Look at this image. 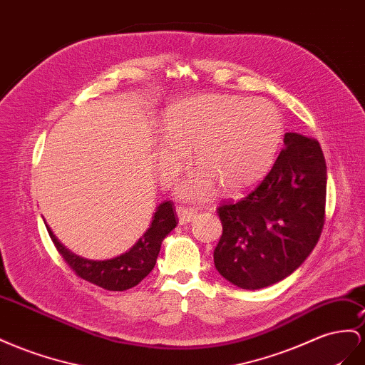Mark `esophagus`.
<instances>
[{
    "label": "esophagus",
    "mask_w": 365,
    "mask_h": 365,
    "mask_svg": "<svg viewBox=\"0 0 365 365\" xmlns=\"http://www.w3.org/2000/svg\"><path fill=\"white\" fill-rule=\"evenodd\" d=\"M176 213H178L180 224H187V222L193 221L195 215H196V212L193 209H189V207H185V205L176 207Z\"/></svg>",
    "instance_id": "34e87169"
}]
</instances>
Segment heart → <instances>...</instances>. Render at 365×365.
<instances>
[{
	"label": "heart",
	"mask_w": 365,
	"mask_h": 365,
	"mask_svg": "<svg viewBox=\"0 0 365 365\" xmlns=\"http://www.w3.org/2000/svg\"><path fill=\"white\" fill-rule=\"evenodd\" d=\"M164 140L156 147V165L164 184H172L193 150V170L180 185L185 200L201 201L220 184L240 192L269 172L279 149L284 121L269 100L201 95L169 107L163 120Z\"/></svg>",
	"instance_id": "heart-1"
}]
</instances>
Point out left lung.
I'll return each instance as SVG.
<instances>
[{"mask_svg": "<svg viewBox=\"0 0 365 365\" xmlns=\"http://www.w3.org/2000/svg\"><path fill=\"white\" fill-rule=\"evenodd\" d=\"M264 180L216 212L222 235L215 267L236 287L256 290L287 278L317 245L326 222L327 167L319 143L285 133Z\"/></svg>", "mask_w": 365, "mask_h": 365, "instance_id": "obj_1", "label": "left lung"}]
</instances>
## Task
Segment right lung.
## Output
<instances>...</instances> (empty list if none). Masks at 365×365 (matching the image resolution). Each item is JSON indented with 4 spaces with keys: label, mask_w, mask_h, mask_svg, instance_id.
<instances>
[{
    "label": "right lung",
    "mask_w": 365,
    "mask_h": 365,
    "mask_svg": "<svg viewBox=\"0 0 365 365\" xmlns=\"http://www.w3.org/2000/svg\"><path fill=\"white\" fill-rule=\"evenodd\" d=\"M176 224H178V216H176L173 202H163L153 216L149 230L141 236L140 241L129 252L107 261H91L71 253L55 238L48 225L46 227L58 253L63 256L76 277L104 290L124 292L140 284L153 270L161 242L175 229Z\"/></svg>",
    "instance_id": "obj_1"
}]
</instances>
